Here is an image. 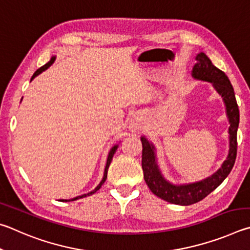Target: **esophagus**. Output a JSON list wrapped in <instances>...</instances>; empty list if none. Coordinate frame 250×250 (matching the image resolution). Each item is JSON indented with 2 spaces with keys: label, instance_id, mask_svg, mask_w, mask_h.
Masks as SVG:
<instances>
[{
  "label": "esophagus",
  "instance_id": "obj_1",
  "mask_svg": "<svg viewBox=\"0 0 250 250\" xmlns=\"http://www.w3.org/2000/svg\"><path fill=\"white\" fill-rule=\"evenodd\" d=\"M142 125H143V122L139 117H134L132 121L129 123V128L132 130H138L142 128Z\"/></svg>",
  "mask_w": 250,
  "mask_h": 250
}]
</instances>
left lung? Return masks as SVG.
<instances>
[{"label":"left lung","instance_id":"left-lung-1","mask_svg":"<svg viewBox=\"0 0 250 250\" xmlns=\"http://www.w3.org/2000/svg\"><path fill=\"white\" fill-rule=\"evenodd\" d=\"M196 64L192 74L195 79L212 82L218 93L223 96L227 115L229 118V154L222 165V168L212 177L203 181L187 186H173L166 181L156 163L155 148L146 138L142 137L143 156L142 167L144 179L148 188L155 195L167 202L178 205H191L203 200L212 191H214L229 176L234 167L236 155H237V128L239 124V109L236 102L234 89L226 74L216 68L203 52L196 56Z\"/></svg>","mask_w":250,"mask_h":250}]
</instances>
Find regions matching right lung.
I'll list each match as a JSON object with an SVG mask.
<instances>
[{
	"label": "right lung",
	"mask_w": 250,
	"mask_h": 250,
	"mask_svg": "<svg viewBox=\"0 0 250 250\" xmlns=\"http://www.w3.org/2000/svg\"><path fill=\"white\" fill-rule=\"evenodd\" d=\"M55 61V57H52V58L50 59V61L48 63H46L45 65H42V67H41L39 68L36 72H35L34 74H33V78H32V80L33 79L36 77V76H38L39 73H42L43 70H46L48 67H50V65L52 64V62H54ZM116 149H117V146H114L112 149H111V151H109V154H108V157H107V163H106V167H105V170H104V177H103V179H102V181L100 182V185L95 188V189L93 190V191H91L90 193H87V194H83V195H81V196H77V198H74V199H71V200H63V201H65V202H68V201H74V200H78V199H81V198H84V196H86V195H91V194H93V193H95L96 191H98L100 188H101V186L103 185V183L105 182V180H106V178H107V170H108V167H109V165H111V161H112V158H113V156H114V154H115V151H116Z\"/></svg>",
	"instance_id": "right-lung-1"
}]
</instances>
